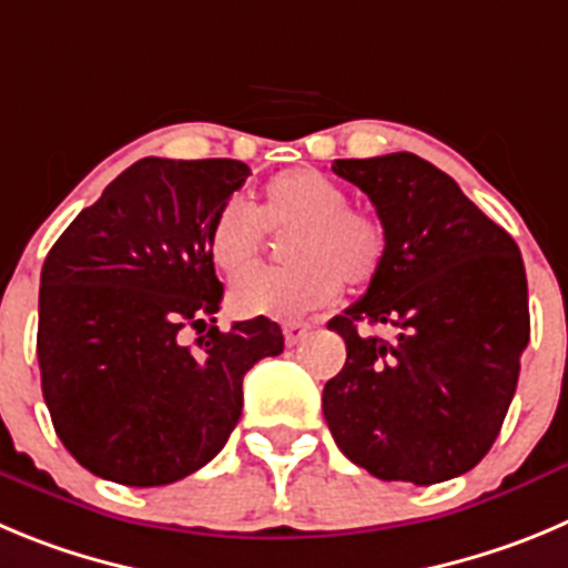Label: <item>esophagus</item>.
Wrapping results in <instances>:
<instances>
[{
    "instance_id": "obj_1",
    "label": "esophagus",
    "mask_w": 568,
    "mask_h": 568,
    "mask_svg": "<svg viewBox=\"0 0 568 568\" xmlns=\"http://www.w3.org/2000/svg\"><path fill=\"white\" fill-rule=\"evenodd\" d=\"M308 333H311V325H308V322H285V325H283L285 344H296V342H302V338L308 336Z\"/></svg>"
}]
</instances>
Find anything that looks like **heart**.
<instances>
[{"mask_svg":"<svg viewBox=\"0 0 568 568\" xmlns=\"http://www.w3.org/2000/svg\"><path fill=\"white\" fill-rule=\"evenodd\" d=\"M268 232H288L283 272H257L232 288L230 305L243 320L296 322L327 308L349 285H367L386 260L389 235L369 210L347 206L342 184L311 168L277 173L260 190L257 206L232 199L215 212L206 254L226 277L257 263Z\"/></svg>","mask_w":568,"mask_h":568,"instance_id":"obj_1","label":"heart"}]
</instances>
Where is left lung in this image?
I'll return each mask as SVG.
<instances>
[{
	"instance_id": "left-lung-1",
	"label": "left lung",
	"mask_w": 568,
	"mask_h": 568,
	"mask_svg": "<svg viewBox=\"0 0 568 568\" xmlns=\"http://www.w3.org/2000/svg\"><path fill=\"white\" fill-rule=\"evenodd\" d=\"M333 173L369 195L389 248L367 294L327 322L347 344L322 392L327 428L384 481L468 474L499 437L529 342L521 252L415 153L336 159ZM362 318L395 326L396 342L358 334Z\"/></svg>"
}]
</instances>
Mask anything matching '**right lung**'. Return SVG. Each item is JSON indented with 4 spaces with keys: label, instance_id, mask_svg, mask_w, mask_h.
<instances>
[{
    "label": "right lung",
    "instance_id": "add662e5",
    "mask_svg": "<svg viewBox=\"0 0 568 568\" xmlns=\"http://www.w3.org/2000/svg\"><path fill=\"white\" fill-rule=\"evenodd\" d=\"M237 159L145 156L63 230L41 268V392L94 476L159 487L204 468L241 420L243 375L283 353L272 320L221 333L206 232L246 182ZM187 326L206 329L195 348Z\"/></svg>",
    "mask_w": 568,
    "mask_h": 568
}]
</instances>
